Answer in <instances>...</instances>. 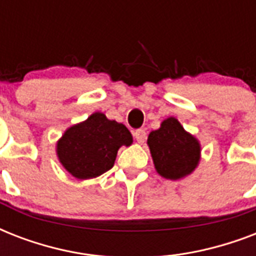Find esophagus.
<instances>
[{
    "label": "esophagus",
    "instance_id": "34e87169",
    "mask_svg": "<svg viewBox=\"0 0 256 256\" xmlns=\"http://www.w3.org/2000/svg\"><path fill=\"white\" fill-rule=\"evenodd\" d=\"M132 136H134L136 142H140V144H144V140H146V136H148L144 128H138V130H136V132H132Z\"/></svg>",
    "mask_w": 256,
    "mask_h": 256
}]
</instances>
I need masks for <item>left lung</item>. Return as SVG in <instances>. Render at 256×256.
<instances>
[{
  "label": "left lung",
  "mask_w": 256,
  "mask_h": 256,
  "mask_svg": "<svg viewBox=\"0 0 256 256\" xmlns=\"http://www.w3.org/2000/svg\"><path fill=\"white\" fill-rule=\"evenodd\" d=\"M148 144L156 172L171 180L191 174L200 160L199 140L174 116L164 120L158 130L148 134Z\"/></svg>",
  "instance_id": "left-lung-1"
}]
</instances>
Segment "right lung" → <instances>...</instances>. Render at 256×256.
<instances>
[{
	"label": "right lung",
	"mask_w": 256,
	"mask_h": 256,
	"mask_svg": "<svg viewBox=\"0 0 256 256\" xmlns=\"http://www.w3.org/2000/svg\"><path fill=\"white\" fill-rule=\"evenodd\" d=\"M132 144V132L124 124L94 112L64 132L57 144V156L74 178L90 179L110 170L120 146Z\"/></svg>",
	"instance_id": "right-lung-1"
}]
</instances>
